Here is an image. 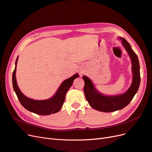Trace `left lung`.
Listing matches in <instances>:
<instances>
[{"instance_id":"1","label":"left lung","mask_w":152,"mask_h":152,"mask_svg":"<svg viewBox=\"0 0 152 152\" xmlns=\"http://www.w3.org/2000/svg\"><path fill=\"white\" fill-rule=\"evenodd\" d=\"M122 44L131 57L132 64L133 80L131 86L124 94L116 96H104L99 93L91 80L86 76H83L85 81L84 93L86 101L94 109L102 112H113L123 109L132 101L134 95L137 92L140 84V63L137 55L135 53L129 43L124 38Z\"/></svg>"}]
</instances>
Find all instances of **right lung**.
<instances>
[{
  "instance_id": "obj_1",
  "label": "right lung",
  "mask_w": 152,
  "mask_h": 152,
  "mask_svg": "<svg viewBox=\"0 0 152 152\" xmlns=\"http://www.w3.org/2000/svg\"><path fill=\"white\" fill-rule=\"evenodd\" d=\"M17 60H18V57H17L15 62V69L12 72V86H13L14 90L21 104L26 110L40 115H49L51 113H55L59 111L63 106L67 90L72 86L74 80L78 77L79 75L75 74L70 78L65 80L62 85L60 86L57 93L52 98L42 101L33 100V99L25 96L21 93L18 85H17L15 75Z\"/></svg>"
}]
</instances>
